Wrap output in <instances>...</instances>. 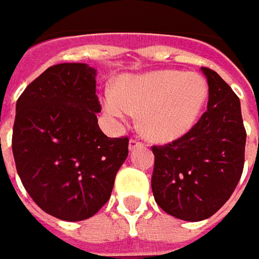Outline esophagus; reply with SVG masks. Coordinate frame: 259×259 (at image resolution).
Instances as JSON below:
<instances>
[{
	"mask_svg": "<svg viewBox=\"0 0 259 259\" xmlns=\"http://www.w3.org/2000/svg\"><path fill=\"white\" fill-rule=\"evenodd\" d=\"M140 145H143V143H141L138 138H131V140H130V144H128V147H130V150H134L135 147H140Z\"/></svg>",
	"mask_w": 259,
	"mask_h": 259,
	"instance_id": "34e87169",
	"label": "esophagus"
}]
</instances>
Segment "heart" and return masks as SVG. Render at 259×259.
<instances>
[{"instance_id": "b5f03b06", "label": "heart", "mask_w": 259, "mask_h": 259, "mask_svg": "<svg viewBox=\"0 0 259 259\" xmlns=\"http://www.w3.org/2000/svg\"><path fill=\"white\" fill-rule=\"evenodd\" d=\"M207 94L204 77L196 72L154 70L122 77L116 92L104 95V108L122 122L140 112L143 134L157 143H168L193 128Z\"/></svg>"}]
</instances>
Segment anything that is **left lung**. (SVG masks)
<instances>
[{
    "label": "left lung",
    "mask_w": 259,
    "mask_h": 259,
    "mask_svg": "<svg viewBox=\"0 0 259 259\" xmlns=\"http://www.w3.org/2000/svg\"><path fill=\"white\" fill-rule=\"evenodd\" d=\"M209 85L207 109L183 137L153 145L151 189L165 213L187 222L214 214L234 193L245 161L241 102L212 69L202 67Z\"/></svg>",
    "instance_id": "8db88e82"
}]
</instances>
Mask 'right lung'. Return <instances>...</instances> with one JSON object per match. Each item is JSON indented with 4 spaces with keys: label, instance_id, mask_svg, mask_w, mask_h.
I'll return each mask as SVG.
<instances>
[{
    "label": "right lung",
    "instance_id": "obj_1",
    "mask_svg": "<svg viewBox=\"0 0 259 259\" xmlns=\"http://www.w3.org/2000/svg\"><path fill=\"white\" fill-rule=\"evenodd\" d=\"M95 77L85 63L52 66L15 106L13 154L21 183L40 209L69 222L94 216L109 200L128 155V137L109 138L98 125Z\"/></svg>",
    "mask_w": 259,
    "mask_h": 259
}]
</instances>
